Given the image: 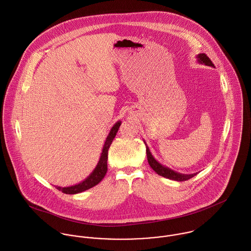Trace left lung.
Returning a JSON list of instances; mask_svg holds the SVG:
<instances>
[{
	"instance_id": "left-lung-1",
	"label": "left lung",
	"mask_w": 251,
	"mask_h": 251,
	"mask_svg": "<svg viewBox=\"0 0 251 251\" xmlns=\"http://www.w3.org/2000/svg\"><path fill=\"white\" fill-rule=\"evenodd\" d=\"M198 61L201 64H205L207 66L210 67H215L214 63L211 61V59L205 54H199L198 55ZM146 151H147V158H148V162L150 164V166L152 168V170H154V172H156L159 176H162L164 178L167 179H175V180H179V181H183V180H187V179H191L192 177H194L196 175V173L194 174H190V175H183V174H179L177 173L167 167L162 166L160 163H158L151 155V153L150 152V150L148 148V146H146Z\"/></svg>"
}]
</instances>
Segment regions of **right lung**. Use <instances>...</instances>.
<instances>
[{
	"mask_svg": "<svg viewBox=\"0 0 251 251\" xmlns=\"http://www.w3.org/2000/svg\"><path fill=\"white\" fill-rule=\"evenodd\" d=\"M120 126H121V122H118L112 127V129H111V131H110V133H109V135L106 138L105 144H104V147H103L99 164L96 167V169L94 170V172L87 179L83 180L82 182H80L78 184H75V185H72V186H69V187H57L59 190L63 191L66 194H76V193L85 191L89 188H92L93 186L97 185L100 181H101V179L104 178V176L107 172L108 150H109V147L112 143L113 139L115 138L118 130H119Z\"/></svg>",
	"mask_w": 251,
	"mask_h": 251,
	"instance_id": "add662e5",
	"label": "right lung"
}]
</instances>
